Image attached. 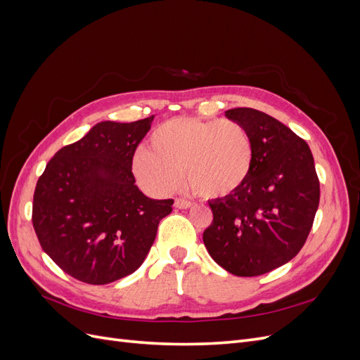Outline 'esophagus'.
Masks as SVG:
<instances>
[{
    "instance_id": "obj_1",
    "label": "esophagus",
    "mask_w": 360,
    "mask_h": 360,
    "mask_svg": "<svg viewBox=\"0 0 360 360\" xmlns=\"http://www.w3.org/2000/svg\"><path fill=\"white\" fill-rule=\"evenodd\" d=\"M192 205H193V202L188 201V200H183V198L174 200V207H176V209H191Z\"/></svg>"
}]
</instances>
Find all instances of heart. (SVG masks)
Wrapping results in <instances>:
<instances>
[{
    "label": "heart",
    "instance_id": "b5f03b06",
    "mask_svg": "<svg viewBox=\"0 0 360 360\" xmlns=\"http://www.w3.org/2000/svg\"><path fill=\"white\" fill-rule=\"evenodd\" d=\"M150 147L132 159L136 180L147 192L167 195L181 179L201 198H224L240 189L254 163L248 130L234 120L177 117L158 126Z\"/></svg>",
    "mask_w": 360,
    "mask_h": 360
}]
</instances>
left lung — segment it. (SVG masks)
<instances>
[{"mask_svg": "<svg viewBox=\"0 0 360 360\" xmlns=\"http://www.w3.org/2000/svg\"><path fill=\"white\" fill-rule=\"evenodd\" d=\"M252 138L254 163L240 189L209 201L213 222L202 234L217 264L258 276L299 254L320 202V181L307 141L252 108L225 111Z\"/></svg>", "mask_w": 360, "mask_h": 360, "instance_id": "8db88e82", "label": "left lung"}]
</instances>
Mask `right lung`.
Listing matches in <instances>:
<instances>
[{"instance_id":"right-lung-1","label":"right lung","mask_w":360,"mask_h":360,"mask_svg":"<svg viewBox=\"0 0 360 360\" xmlns=\"http://www.w3.org/2000/svg\"><path fill=\"white\" fill-rule=\"evenodd\" d=\"M155 115L132 123L102 122L58 150L40 176L32 225L43 250L85 284L122 279L144 263L172 200L138 189L132 159Z\"/></svg>"}]
</instances>
